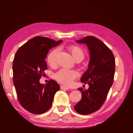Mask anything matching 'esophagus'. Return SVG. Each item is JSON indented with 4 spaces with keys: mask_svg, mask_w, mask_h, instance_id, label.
<instances>
[{
    "mask_svg": "<svg viewBox=\"0 0 133 133\" xmlns=\"http://www.w3.org/2000/svg\"><path fill=\"white\" fill-rule=\"evenodd\" d=\"M61 89H62V90H64V89H65V90H68L69 88H67V87H65V86H64L61 85Z\"/></svg>",
    "mask_w": 133,
    "mask_h": 133,
    "instance_id": "34e87169",
    "label": "esophagus"
}]
</instances>
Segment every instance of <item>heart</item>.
<instances>
[{
    "mask_svg": "<svg viewBox=\"0 0 133 133\" xmlns=\"http://www.w3.org/2000/svg\"><path fill=\"white\" fill-rule=\"evenodd\" d=\"M68 50L74 60L77 59H82L84 58V53L80 47L76 45H72L68 47ZM58 49H53L47 56V62L50 65H54L56 63V59L58 53ZM77 76V73L75 71L61 69L55 74V79L65 85H69L72 82L73 80Z\"/></svg>",
    "mask_w": 133,
    "mask_h": 133,
    "instance_id": "b5f03b06",
    "label": "heart"
}]
</instances>
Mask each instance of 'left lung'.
Instances as JSON below:
<instances>
[{
    "instance_id": "obj_1",
    "label": "left lung",
    "mask_w": 133,
    "mask_h": 133,
    "mask_svg": "<svg viewBox=\"0 0 133 133\" xmlns=\"http://www.w3.org/2000/svg\"><path fill=\"white\" fill-rule=\"evenodd\" d=\"M76 42L85 44L89 50L88 68L81 78V82L89 87L87 90L78 88L82 98L74 108L80 114L88 115L99 110L106 99L113 84L115 60L109 48L94 36H86Z\"/></svg>"
}]
</instances>
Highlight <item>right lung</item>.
<instances>
[{"mask_svg": "<svg viewBox=\"0 0 133 133\" xmlns=\"http://www.w3.org/2000/svg\"><path fill=\"white\" fill-rule=\"evenodd\" d=\"M62 40L36 36L26 42L15 53L12 64L13 80L18 101L24 109L34 114H42L51 106L60 86L55 80L46 84L39 79L47 69L46 58L51 48Z\"/></svg>", "mask_w": 133, "mask_h": 133, "instance_id": "obj_1", "label": "right lung"}]
</instances>
